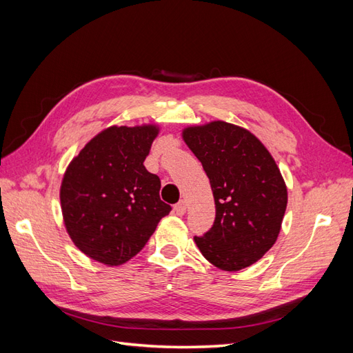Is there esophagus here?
<instances>
[{
  "label": "esophagus",
  "mask_w": 353,
  "mask_h": 353,
  "mask_svg": "<svg viewBox=\"0 0 353 353\" xmlns=\"http://www.w3.org/2000/svg\"><path fill=\"white\" fill-rule=\"evenodd\" d=\"M174 210H175V213L176 215H179V216H183L184 213H185V210H187V201L185 200H181L178 205H175V208H174Z\"/></svg>",
  "instance_id": "obj_1"
}]
</instances>
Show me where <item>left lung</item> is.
<instances>
[{"label": "left lung", "mask_w": 353, "mask_h": 353, "mask_svg": "<svg viewBox=\"0 0 353 353\" xmlns=\"http://www.w3.org/2000/svg\"><path fill=\"white\" fill-rule=\"evenodd\" d=\"M183 140L201 162L215 199L213 227L194 237L199 250L222 271L248 268L281 230L287 187L279 166L258 137L234 123L187 126Z\"/></svg>", "instance_id": "8db88e82"}]
</instances>
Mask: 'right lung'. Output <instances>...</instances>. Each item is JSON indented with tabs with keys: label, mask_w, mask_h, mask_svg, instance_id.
I'll return each mask as SVG.
<instances>
[{
	"label": "right lung",
	"mask_w": 353,
	"mask_h": 353,
	"mask_svg": "<svg viewBox=\"0 0 353 353\" xmlns=\"http://www.w3.org/2000/svg\"><path fill=\"white\" fill-rule=\"evenodd\" d=\"M160 128L109 126L74 156L60 185L63 222L73 244L105 266L130 261L170 206L160 179L143 165Z\"/></svg>",
	"instance_id": "right-lung-1"
}]
</instances>
